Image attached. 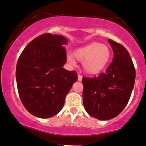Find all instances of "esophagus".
Segmentation results:
<instances>
[{"label": "esophagus", "mask_w": 146, "mask_h": 146, "mask_svg": "<svg viewBox=\"0 0 146 146\" xmlns=\"http://www.w3.org/2000/svg\"><path fill=\"white\" fill-rule=\"evenodd\" d=\"M78 80L79 81H81V80H82V76H81V75H78Z\"/></svg>", "instance_id": "obj_1"}]
</instances>
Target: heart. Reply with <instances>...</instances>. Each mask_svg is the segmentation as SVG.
<instances>
[{
  "mask_svg": "<svg viewBox=\"0 0 146 146\" xmlns=\"http://www.w3.org/2000/svg\"><path fill=\"white\" fill-rule=\"evenodd\" d=\"M77 60L83 62V68L88 74L94 75L104 70L111 57V50L108 46L92 42L77 48L73 52ZM70 63H74L71 57H68Z\"/></svg>",
  "mask_w": 146,
  "mask_h": 146,
  "instance_id": "obj_1",
  "label": "heart"
}]
</instances>
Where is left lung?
<instances>
[{
  "label": "left lung",
  "mask_w": 146,
  "mask_h": 146,
  "mask_svg": "<svg viewBox=\"0 0 146 146\" xmlns=\"http://www.w3.org/2000/svg\"><path fill=\"white\" fill-rule=\"evenodd\" d=\"M114 55L105 73L83 77V102L86 112L100 120L117 116L129 102L135 81V66L128 51L108 39Z\"/></svg>",
  "instance_id": "left-lung-1"
}]
</instances>
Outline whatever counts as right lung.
Instances as JSON below:
<instances>
[{
  "instance_id": "right-lung-1",
  "label": "right lung",
  "mask_w": 146,
  "mask_h": 146,
  "mask_svg": "<svg viewBox=\"0 0 146 146\" xmlns=\"http://www.w3.org/2000/svg\"><path fill=\"white\" fill-rule=\"evenodd\" d=\"M62 35L44 33L22 51L16 68L18 92L27 111L38 118L57 115L78 79L75 70L62 68L67 61Z\"/></svg>"
}]
</instances>
